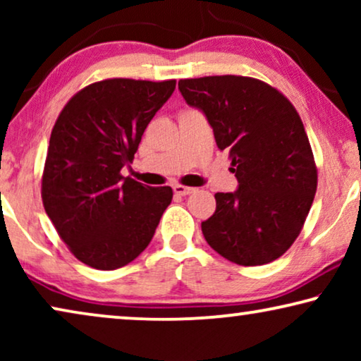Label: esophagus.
Instances as JSON below:
<instances>
[{"label": "esophagus", "mask_w": 361, "mask_h": 361, "mask_svg": "<svg viewBox=\"0 0 361 361\" xmlns=\"http://www.w3.org/2000/svg\"><path fill=\"white\" fill-rule=\"evenodd\" d=\"M172 189H174V194L176 195H182V197L189 195V194H192V192L195 190L194 187H187V185H180V184H176L174 187H172Z\"/></svg>", "instance_id": "esophagus-1"}]
</instances>
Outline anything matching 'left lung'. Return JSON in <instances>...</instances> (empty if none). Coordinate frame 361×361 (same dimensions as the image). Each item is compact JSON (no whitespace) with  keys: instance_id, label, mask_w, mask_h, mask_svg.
Returning a JSON list of instances; mask_svg holds the SVG:
<instances>
[{"instance_id":"left-lung-1","label":"left lung","mask_w":361,"mask_h":361,"mask_svg":"<svg viewBox=\"0 0 361 361\" xmlns=\"http://www.w3.org/2000/svg\"><path fill=\"white\" fill-rule=\"evenodd\" d=\"M179 90L205 113L238 179L235 192L215 194V214L202 221L207 243L240 266L278 259L299 236L317 190L299 113L279 90L251 77L184 78Z\"/></svg>"}]
</instances>
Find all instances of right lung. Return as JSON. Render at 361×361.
<instances>
[{
	"mask_svg": "<svg viewBox=\"0 0 361 361\" xmlns=\"http://www.w3.org/2000/svg\"><path fill=\"white\" fill-rule=\"evenodd\" d=\"M174 88L176 80L90 83L52 128L42 204L67 248L90 268L111 271L137 258L171 204V187L145 185L121 169Z\"/></svg>",
	"mask_w": 361,
	"mask_h": 361,
	"instance_id": "right-lung-1",
	"label": "right lung"
}]
</instances>
